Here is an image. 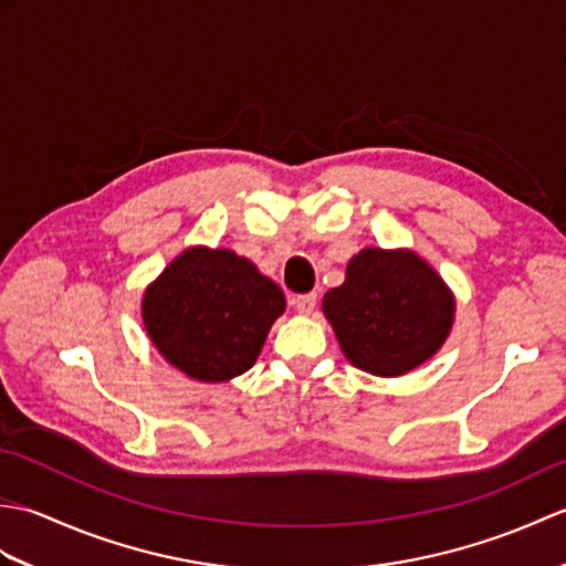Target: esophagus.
Returning <instances> with one entry per match:
<instances>
[{
  "label": "esophagus",
  "mask_w": 566,
  "mask_h": 566,
  "mask_svg": "<svg viewBox=\"0 0 566 566\" xmlns=\"http://www.w3.org/2000/svg\"><path fill=\"white\" fill-rule=\"evenodd\" d=\"M316 304H318V294H316V292L298 294V296L294 298V308L298 311V314H311V311L316 308Z\"/></svg>",
  "instance_id": "1"
}]
</instances>
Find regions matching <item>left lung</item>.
<instances>
[{
	"instance_id": "1",
	"label": "left lung",
	"mask_w": 566,
	"mask_h": 566,
	"mask_svg": "<svg viewBox=\"0 0 566 566\" xmlns=\"http://www.w3.org/2000/svg\"><path fill=\"white\" fill-rule=\"evenodd\" d=\"M345 357L377 377H399L444 343L454 302L438 272L408 250L367 248L323 296Z\"/></svg>"
}]
</instances>
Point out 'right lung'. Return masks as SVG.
I'll list each match as a JSON object with an SVG mask.
<instances>
[{
  "instance_id": "1",
  "label": "right lung",
  "mask_w": 566,
  "mask_h": 566,
  "mask_svg": "<svg viewBox=\"0 0 566 566\" xmlns=\"http://www.w3.org/2000/svg\"><path fill=\"white\" fill-rule=\"evenodd\" d=\"M284 304L250 260L191 248L148 286L143 323L167 363L191 379L226 381L255 365Z\"/></svg>"
}]
</instances>
